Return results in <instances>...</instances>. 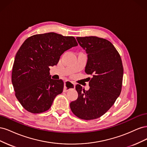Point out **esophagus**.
Instances as JSON below:
<instances>
[{
	"mask_svg": "<svg viewBox=\"0 0 147 147\" xmlns=\"http://www.w3.org/2000/svg\"><path fill=\"white\" fill-rule=\"evenodd\" d=\"M75 87V84L70 82H64V91L67 92L72 89H74Z\"/></svg>",
	"mask_w": 147,
	"mask_h": 147,
	"instance_id": "34e87169",
	"label": "esophagus"
}]
</instances>
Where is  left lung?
<instances>
[{
    "mask_svg": "<svg viewBox=\"0 0 147 147\" xmlns=\"http://www.w3.org/2000/svg\"><path fill=\"white\" fill-rule=\"evenodd\" d=\"M88 55L85 72L92 75L90 89L75 86L77 100L70 102V107L80 118L90 120L102 116L110 109L121 91L123 77L122 61L113 44L95 36L77 37Z\"/></svg>",
    "mask_w": 147,
    "mask_h": 147,
    "instance_id": "8db88e82",
    "label": "left lung"
}]
</instances>
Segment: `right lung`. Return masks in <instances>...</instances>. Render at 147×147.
Masks as SVG:
<instances>
[{
  "label": "right lung",
  "mask_w": 147,
  "mask_h": 147,
  "mask_svg": "<svg viewBox=\"0 0 147 147\" xmlns=\"http://www.w3.org/2000/svg\"><path fill=\"white\" fill-rule=\"evenodd\" d=\"M74 37L55 32L28 38L20 48L13 65L11 81L15 96L28 112L39 113L51 107L63 91L62 80H53L50 67L57 65L64 51L76 47Z\"/></svg>",
  "instance_id": "add662e5"
}]
</instances>
